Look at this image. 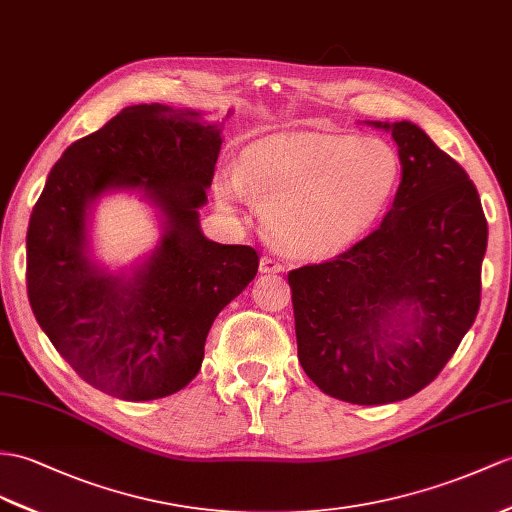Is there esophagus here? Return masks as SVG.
Instances as JSON below:
<instances>
[{
    "label": "esophagus",
    "instance_id": "obj_1",
    "mask_svg": "<svg viewBox=\"0 0 512 512\" xmlns=\"http://www.w3.org/2000/svg\"><path fill=\"white\" fill-rule=\"evenodd\" d=\"M280 271H284V265L280 260H276L273 256L260 258V273H280Z\"/></svg>",
    "mask_w": 512,
    "mask_h": 512
}]
</instances>
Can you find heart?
I'll return each instance as SVG.
<instances>
[{
	"label": "heart",
	"instance_id": "b5f03b06",
	"mask_svg": "<svg viewBox=\"0 0 512 512\" xmlns=\"http://www.w3.org/2000/svg\"><path fill=\"white\" fill-rule=\"evenodd\" d=\"M400 173V156L380 139L299 134L249 147L236 180L223 178L217 191L226 204L239 189L252 197L280 249L321 256L341 252L371 228Z\"/></svg>",
	"mask_w": 512,
	"mask_h": 512
}]
</instances>
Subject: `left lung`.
<instances>
[{
  "mask_svg": "<svg viewBox=\"0 0 512 512\" xmlns=\"http://www.w3.org/2000/svg\"><path fill=\"white\" fill-rule=\"evenodd\" d=\"M369 123L400 147L391 210L343 254L289 273L299 363L323 393L360 406L406 400L439 376L476 321L489 236L452 156L410 121Z\"/></svg>",
  "mask_w": 512,
  "mask_h": 512,
  "instance_id": "obj_1",
  "label": "left lung"
}]
</instances>
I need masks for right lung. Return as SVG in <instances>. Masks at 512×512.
I'll return each mask as SVG.
<instances>
[{"label": "right lung", "mask_w": 512, "mask_h": 512, "mask_svg": "<svg viewBox=\"0 0 512 512\" xmlns=\"http://www.w3.org/2000/svg\"><path fill=\"white\" fill-rule=\"evenodd\" d=\"M221 126L162 104L123 108L71 143L34 204L28 247L32 313L78 376L128 402L184 389L215 317L254 280L258 254L199 230ZM110 188H143L166 217L157 252L130 281L88 258L85 210Z\"/></svg>", "instance_id": "right-lung-1"}]
</instances>
